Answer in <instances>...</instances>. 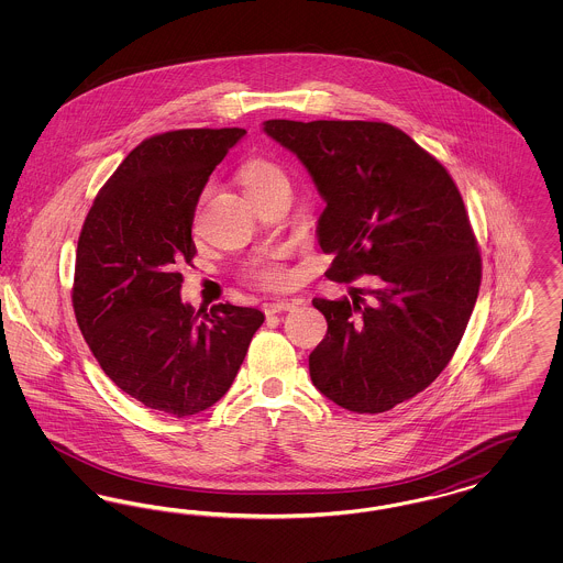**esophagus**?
Listing matches in <instances>:
<instances>
[{"mask_svg": "<svg viewBox=\"0 0 563 563\" xmlns=\"http://www.w3.org/2000/svg\"><path fill=\"white\" fill-rule=\"evenodd\" d=\"M297 306L295 299H276V301H268L264 303V312L266 314H276V312H287V310H294Z\"/></svg>", "mask_w": 563, "mask_h": 563, "instance_id": "esophagus-1", "label": "esophagus"}]
</instances>
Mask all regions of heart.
<instances>
[{"instance_id":"obj_1","label":"heart","mask_w":563,"mask_h":563,"mask_svg":"<svg viewBox=\"0 0 563 563\" xmlns=\"http://www.w3.org/2000/svg\"><path fill=\"white\" fill-rule=\"evenodd\" d=\"M278 177H283L280 168L272 162L262 161V158H251V161L244 162L241 166V173H239L242 188L249 196L266 188L269 181H274ZM249 276L253 280H257L260 285H264V287H283L289 278L287 269L280 264V253L278 251L253 260L251 266H249Z\"/></svg>"}]
</instances>
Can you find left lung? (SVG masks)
<instances>
[{
  "mask_svg": "<svg viewBox=\"0 0 563 563\" xmlns=\"http://www.w3.org/2000/svg\"><path fill=\"white\" fill-rule=\"evenodd\" d=\"M264 133L306 166L324 200L317 239L324 274L375 287L350 299L314 297L327 335L310 377L329 401L382 413L430 386L473 314L482 257L450 173L384 122L266 120Z\"/></svg>",
  "mask_w": 563,
  "mask_h": 563,
  "instance_id": "8db88e82",
  "label": "left lung"
}]
</instances>
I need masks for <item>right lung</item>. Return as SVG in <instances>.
<instances>
[{
    "label": "right lung",
    "instance_id": "add662e5",
    "mask_svg": "<svg viewBox=\"0 0 563 563\" xmlns=\"http://www.w3.org/2000/svg\"><path fill=\"white\" fill-rule=\"evenodd\" d=\"M244 129H188L145 139L115 168L81 228L74 310L109 379L145 407L184 418L232 386L264 312L181 301L191 223L214 166Z\"/></svg>",
    "mask_w": 563,
    "mask_h": 563
}]
</instances>
